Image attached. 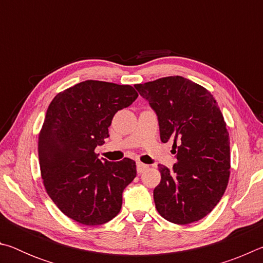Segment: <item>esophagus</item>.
I'll return each instance as SVG.
<instances>
[{"mask_svg": "<svg viewBox=\"0 0 263 263\" xmlns=\"http://www.w3.org/2000/svg\"><path fill=\"white\" fill-rule=\"evenodd\" d=\"M147 168H148L147 164H145V163H142V162H137V172L140 173V174H141L142 172H145Z\"/></svg>", "mask_w": 263, "mask_h": 263, "instance_id": "34e87169", "label": "esophagus"}]
</instances>
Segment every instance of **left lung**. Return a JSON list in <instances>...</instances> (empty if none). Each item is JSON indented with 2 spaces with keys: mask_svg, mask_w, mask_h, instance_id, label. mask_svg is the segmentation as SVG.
Returning <instances> with one entry per match:
<instances>
[{
  "mask_svg": "<svg viewBox=\"0 0 263 263\" xmlns=\"http://www.w3.org/2000/svg\"><path fill=\"white\" fill-rule=\"evenodd\" d=\"M135 88L157 115L161 141H174V166H158L155 208L174 224L202 219L220 201L230 177V138L219 106L210 91L182 77Z\"/></svg>",
  "mask_w": 263,
  "mask_h": 263,
  "instance_id": "1",
  "label": "left lung"
}]
</instances>
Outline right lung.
Here are the masks:
<instances>
[{
	"label": "right lung",
	"mask_w": 263,
	"mask_h": 263,
	"mask_svg": "<svg viewBox=\"0 0 263 263\" xmlns=\"http://www.w3.org/2000/svg\"><path fill=\"white\" fill-rule=\"evenodd\" d=\"M135 88L94 81L59 92L46 111L38 140L42 177L62 213L80 224L110 221L121 211L123 191L137 175L136 162H111L94 152L109 137L118 110L137 100Z\"/></svg>",
	"instance_id": "obj_1"
}]
</instances>
